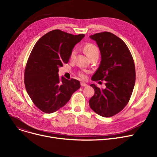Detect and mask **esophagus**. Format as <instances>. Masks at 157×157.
Masks as SVG:
<instances>
[{"label": "esophagus", "instance_id": "1", "mask_svg": "<svg viewBox=\"0 0 157 157\" xmlns=\"http://www.w3.org/2000/svg\"><path fill=\"white\" fill-rule=\"evenodd\" d=\"M81 86H87V84H86L85 83H84V82H81Z\"/></svg>", "mask_w": 157, "mask_h": 157}]
</instances>
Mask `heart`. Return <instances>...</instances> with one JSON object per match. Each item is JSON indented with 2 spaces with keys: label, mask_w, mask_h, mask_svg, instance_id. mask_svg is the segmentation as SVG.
<instances>
[{
  "label": "heart",
  "mask_w": 157,
  "mask_h": 157,
  "mask_svg": "<svg viewBox=\"0 0 157 157\" xmlns=\"http://www.w3.org/2000/svg\"><path fill=\"white\" fill-rule=\"evenodd\" d=\"M84 51L88 56L92 55H94V54L99 53V50H98V48H97V46H96L95 44H90V43L85 45V46L84 47ZM76 50L74 49H73L71 53V59H72V58L74 57V56L76 55ZM79 75L82 78H86V75L85 73H81Z\"/></svg>",
  "instance_id": "obj_1"
}]
</instances>
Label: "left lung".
Returning a JSON list of instances; mask_svg holds the SVG:
<instances>
[{
    "label": "left lung",
    "instance_id": "8db88e82",
    "mask_svg": "<svg viewBox=\"0 0 157 157\" xmlns=\"http://www.w3.org/2000/svg\"><path fill=\"white\" fill-rule=\"evenodd\" d=\"M90 38L95 41L101 55L92 80H104L105 88L90 85L95 94L89 105L100 116L111 117L125 108L132 94L136 82L134 60L126 44L111 32L97 33Z\"/></svg>",
    "mask_w": 157,
    "mask_h": 157
}]
</instances>
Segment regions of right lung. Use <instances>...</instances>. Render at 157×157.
I'll return each instance as SVG.
<instances>
[{
  "label": "right lung",
  "instance_id": "obj_1",
  "mask_svg": "<svg viewBox=\"0 0 157 157\" xmlns=\"http://www.w3.org/2000/svg\"><path fill=\"white\" fill-rule=\"evenodd\" d=\"M85 37L60 30L49 32L33 48L25 70V85L31 100L46 113L64 106L81 85L78 80L59 76V68L67 63L74 47Z\"/></svg>",
  "mask_w": 157,
  "mask_h": 157
}]
</instances>
